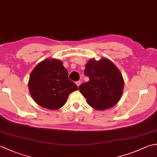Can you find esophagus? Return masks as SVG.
I'll return each mask as SVG.
<instances>
[{
    "label": "esophagus",
    "instance_id": "esophagus-1",
    "mask_svg": "<svg viewBox=\"0 0 157 157\" xmlns=\"http://www.w3.org/2000/svg\"><path fill=\"white\" fill-rule=\"evenodd\" d=\"M75 84H76L77 86H79L81 84V82H80V81H77V82H75Z\"/></svg>",
    "mask_w": 157,
    "mask_h": 157
}]
</instances>
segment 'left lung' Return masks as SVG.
I'll list each match as a JSON object with an SVG mask.
<instances>
[{"label": "left lung", "instance_id": "8db88e82", "mask_svg": "<svg viewBox=\"0 0 157 157\" xmlns=\"http://www.w3.org/2000/svg\"><path fill=\"white\" fill-rule=\"evenodd\" d=\"M84 74L89 81L83 83L79 90L89 105L97 110L115 105L122 96L124 81L121 73L107 58L90 60L86 64Z\"/></svg>", "mask_w": 157, "mask_h": 157}]
</instances>
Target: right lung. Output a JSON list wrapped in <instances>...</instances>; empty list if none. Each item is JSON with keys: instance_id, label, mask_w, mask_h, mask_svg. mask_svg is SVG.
Returning <instances> with one entry per match:
<instances>
[{"instance_id": "right-lung-1", "label": "right lung", "mask_w": 157, "mask_h": 157, "mask_svg": "<svg viewBox=\"0 0 157 157\" xmlns=\"http://www.w3.org/2000/svg\"><path fill=\"white\" fill-rule=\"evenodd\" d=\"M29 88L35 102L49 109L62 107L72 92L78 87L68 78L63 63L46 59L36 65L30 73Z\"/></svg>"}]
</instances>
